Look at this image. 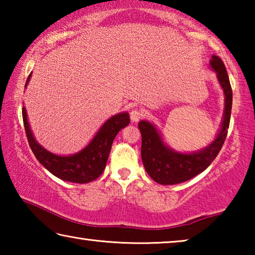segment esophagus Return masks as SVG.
<instances>
[{"mask_svg": "<svg viewBox=\"0 0 255 255\" xmlns=\"http://www.w3.org/2000/svg\"><path fill=\"white\" fill-rule=\"evenodd\" d=\"M141 117H143V111H141L140 109H132L130 111V119H131V122H133V123L139 122V120L141 119Z\"/></svg>", "mask_w": 255, "mask_h": 255, "instance_id": "esophagus-1", "label": "esophagus"}]
</instances>
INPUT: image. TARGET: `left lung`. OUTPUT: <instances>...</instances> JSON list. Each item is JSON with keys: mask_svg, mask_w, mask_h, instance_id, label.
<instances>
[{"mask_svg": "<svg viewBox=\"0 0 255 255\" xmlns=\"http://www.w3.org/2000/svg\"><path fill=\"white\" fill-rule=\"evenodd\" d=\"M210 67L216 72L224 90L225 110L221 130L206 148L189 154L175 152L164 144L161 133L153 124L145 120L138 124L141 133V159L146 172L155 182L172 185L192 179L210 165L223 147L230 127L233 92L225 65L218 56H211Z\"/></svg>", "mask_w": 255, "mask_h": 255, "instance_id": "left-lung-1", "label": "left lung"}]
</instances>
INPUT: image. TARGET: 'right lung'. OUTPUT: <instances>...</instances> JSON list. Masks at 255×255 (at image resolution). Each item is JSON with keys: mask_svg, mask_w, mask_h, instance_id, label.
Returning <instances> with one entry per match:
<instances>
[{"mask_svg": "<svg viewBox=\"0 0 255 255\" xmlns=\"http://www.w3.org/2000/svg\"><path fill=\"white\" fill-rule=\"evenodd\" d=\"M30 77L31 74L28 76L27 83L24 85L25 88H27ZM22 118L28 143L36 158L51 174L57 176L60 180L74 183L91 182L102 174L115 137L130 123L127 112H120L112 116L103 124L100 130L97 132V135L93 137V139L86 147L76 154L60 156V155L48 152L34 139L24 107L22 108Z\"/></svg>", "mask_w": 255, "mask_h": 255, "instance_id": "right-lung-1", "label": "right lung"}]
</instances>
